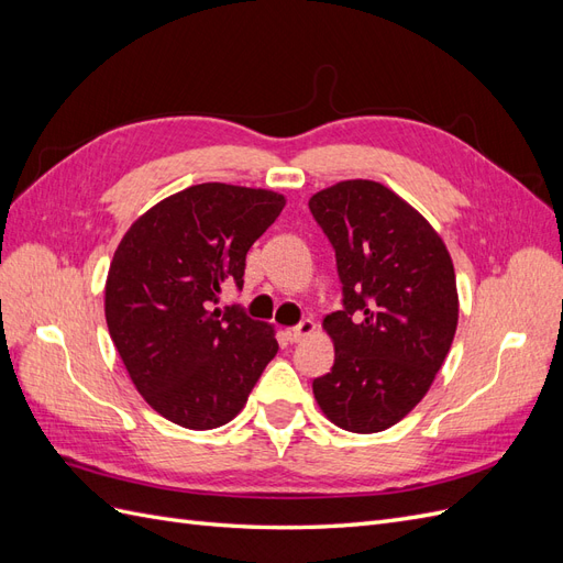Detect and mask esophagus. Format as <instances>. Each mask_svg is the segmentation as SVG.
Returning a JSON list of instances; mask_svg holds the SVG:
<instances>
[{"label": "esophagus", "instance_id": "34e87169", "mask_svg": "<svg viewBox=\"0 0 563 563\" xmlns=\"http://www.w3.org/2000/svg\"><path fill=\"white\" fill-rule=\"evenodd\" d=\"M312 331H314V321H312V319H302V321L298 323V327L286 331V338L291 340V343H298V340H302L305 335H310Z\"/></svg>", "mask_w": 563, "mask_h": 563}]
</instances>
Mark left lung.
I'll use <instances>...</instances> for the list:
<instances>
[{
    "label": "left lung",
    "instance_id": "left-lung-1",
    "mask_svg": "<svg viewBox=\"0 0 563 563\" xmlns=\"http://www.w3.org/2000/svg\"><path fill=\"white\" fill-rule=\"evenodd\" d=\"M335 251L343 310L323 319L335 360L312 380L338 428L371 434L399 422L430 389L457 327L451 255L385 185L343 180L310 199Z\"/></svg>",
    "mask_w": 563,
    "mask_h": 563
}]
</instances>
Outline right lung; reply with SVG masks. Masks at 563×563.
<instances>
[{
  "instance_id": "obj_1",
  "label": "right lung",
  "mask_w": 563,
  "mask_h": 563,
  "mask_svg": "<svg viewBox=\"0 0 563 563\" xmlns=\"http://www.w3.org/2000/svg\"><path fill=\"white\" fill-rule=\"evenodd\" d=\"M286 199L253 187L201 183L159 201L117 246L106 319L129 376L159 416L213 430L242 411L277 354L275 331L240 305L246 253Z\"/></svg>"
}]
</instances>
